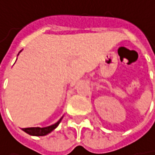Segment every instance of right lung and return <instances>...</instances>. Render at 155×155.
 Returning <instances> with one entry per match:
<instances>
[{
    "label": "right lung",
    "mask_w": 155,
    "mask_h": 155,
    "mask_svg": "<svg viewBox=\"0 0 155 155\" xmlns=\"http://www.w3.org/2000/svg\"><path fill=\"white\" fill-rule=\"evenodd\" d=\"M19 53H18V55H19ZM62 118H63V116L56 124H52V126H49V127H28V128H23L22 130L24 132H26L27 134L31 135V136H45V135L51 133L53 130L58 127V126L60 124Z\"/></svg>",
    "instance_id": "1"
}]
</instances>
